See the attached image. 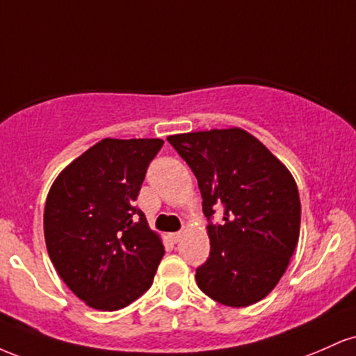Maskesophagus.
Returning a JSON list of instances; mask_svg holds the SVG:
<instances>
[{"mask_svg": "<svg viewBox=\"0 0 356 356\" xmlns=\"http://www.w3.org/2000/svg\"><path fill=\"white\" fill-rule=\"evenodd\" d=\"M169 238H170V241H172V243H179V241H181V238H182V232H172Z\"/></svg>", "mask_w": 356, "mask_h": 356, "instance_id": "34e87169", "label": "esophagus"}]
</instances>
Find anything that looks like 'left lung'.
Listing matches in <instances>:
<instances>
[{
  "label": "left lung",
  "mask_w": 356,
  "mask_h": 356,
  "mask_svg": "<svg viewBox=\"0 0 356 356\" xmlns=\"http://www.w3.org/2000/svg\"><path fill=\"white\" fill-rule=\"evenodd\" d=\"M167 140L197 177L209 224L211 252L195 271L197 286L220 305L243 308L266 298L280 283L300 238L301 202L291 172L254 136L212 129Z\"/></svg>",
  "instance_id": "obj_1"
}]
</instances>
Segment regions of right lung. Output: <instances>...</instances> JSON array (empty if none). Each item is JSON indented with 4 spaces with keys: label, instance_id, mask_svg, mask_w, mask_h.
I'll list each match as a JSON object with an SVG mask.
<instances>
[{
    "label": "right lung",
    "instance_id": "1",
    "mask_svg": "<svg viewBox=\"0 0 356 356\" xmlns=\"http://www.w3.org/2000/svg\"><path fill=\"white\" fill-rule=\"evenodd\" d=\"M162 138H104L70 162L44 204V243L65 284L100 312H117L152 286L161 236L134 207Z\"/></svg>",
    "mask_w": 356,
    "mask_h": 356
}]
</instances>
